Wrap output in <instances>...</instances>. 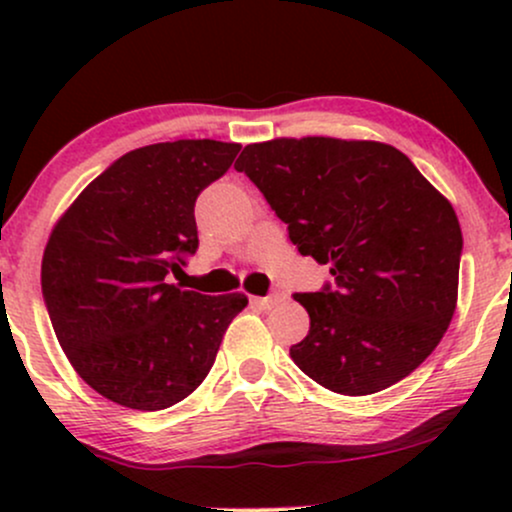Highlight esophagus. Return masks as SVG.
Segmentation results:
<instances>
[{"label":"esophagus","instance_id":"esophagus-1","mask_svg":"<svg viewBox=\"0 0 512 512\" xmlns=\"http://www.w3.org/2000/svg\"><path fill=\"white\" fill-rule=\"evenodd\" d=\"M250 301L255 305H260V308H264V310H269L281 301V293H269V296H260V298L255 296V298H250Z\"/></svg>","mask_w":512,"mask_h":512}]
</instances>
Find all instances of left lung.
<instances>
[{"mask_svg":"<svg viewBox=\"0 0 512 512\" xmlns=\"http://www.w3.org/2000/svg\"><path fill=\"white\" fill-rule=\"evenodd\" d=\"M236 170L289 226L298 252L330 267L320 291L293 296L310 315L293 363L351 397L414 373L457 303L462 231L448 199L380 142L272 139L245 146Z\"/></svg>","mask_w":512,"mask_h":512,"instance_id":"8db88e82","label":"left lung"}]
</instances>
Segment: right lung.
I'll return each mask as SVG.
<instances>
[{
	"label": "right lung",
	"instance_id": "1",
	"mask_svg": "<svg viewBox=\"0 0 512 512\" xmlns=\"http://www.w3.org/2000/svg\"><path fill=\"white\" fill-rule=\"evenodd\" d=\"M240 144L180 139L120 156L57 221L45 308L76 373L122 407L161 411L202 385L243 293L168 284L199 248L195 202Z\"/></svg>",
	"mask_w": 512,
	"mask_h": 512
}]
</instances>
